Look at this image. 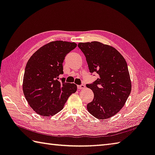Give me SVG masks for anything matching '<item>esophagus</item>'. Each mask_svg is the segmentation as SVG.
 <instances>
[{
    "label": "esophagus",
    "mask_w": 155,
    "mask_h": 155,
    "mask_svg": "<svg viewBox=\"0 0 155 155\" xmlns=\"http://www.w3.org/2000/svg\"><path fill=\"white\" fill-rule=\"evenodd\" d=\"M77 88L78 89H85V85H83V84H81V85H78L77 86Z\"/></svg>",
    "instance_id": "esophagus-1"
}]
</instances>
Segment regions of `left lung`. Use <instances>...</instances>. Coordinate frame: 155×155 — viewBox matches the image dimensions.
I'll return each mask as SVG.
<instances>
[{"instance_id": "obj_1", "label": "left lung", "mask_w": 155, "mask_h": 155, "mask_svg": "<svg viewBox=\"0 0 155 155\" xmlns=\"http://www.w3.org/2000/svg\"><path fill=\"white\" fill-rule=\"evenodd\" d=\"M78 47L85 56L89 72L99 75L94 83L86 85L94 94L87 110L97 119H108L120 111L131 93L127 64L123 55L108 45L93 41L80 43Z\"/></svg>"}]
</instances>
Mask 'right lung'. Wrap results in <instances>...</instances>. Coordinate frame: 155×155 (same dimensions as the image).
<instances>
[{"label": "right lung", "instance_id": "1", "mask_svg": "<svg viewBox=\"0 0 155 155\" xmlns=\"http://www.w3.org/2000/svg\"><path fill=\"white\" fill-rule=\"evenodd\" d=\"M77 47L75 43L56 41L41 47L31 56L25 68L23 91L30 106L42 116H52L60 111L72 94L74 83H65L63 61Z\"/></svg>", "mask_w": 155, "mask_h": 155}]
</instances>
